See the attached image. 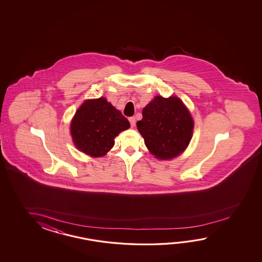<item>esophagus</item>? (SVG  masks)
<instances>
[{"label": "esophagus", "mask_w": 262, "mask_h": 262, "mask_svg": "<svg viewBox=\"0 0 262 262\" xmlns=\"http://www.w3.org/2000/svg\"><path fill=\"white\" fill-rule=\"evenodd\" d=\"M130 124H131V127H134L136 125V119L135 117H130L128 119Z\"/></svg>", "instance_id": "esophagus-1"}]
</instances>
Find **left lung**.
I'll use <instances>...</instances> for the list:
<instances>
[{"mask_svg":"<svg viewBox=\"0 0 262 262\" xmlns=\"http://www.w3.org/2000/svg\"><path fill=\"white\" fill-rule=\"evenodd\" d=\"M137 123L150 152L159 159H171L189 143L194 122L184 103L176 96H156L145 106Z\"/></svg>","mask_w":262,"mask_h":262,"instance_id":"left-lung-1","label":"left lung"}]
</instances>
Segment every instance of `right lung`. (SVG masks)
I'll return each instance as SVG.
<instances>
[{
    "label": "right lung",
    "instance_id": "right-lung-1",
    "mask_svg": "<svg viewBox=\"0 0 262 262\" xmlns=\"http://www.w3.org/2000/svg\"><path fill=\"white\" fill-rule=\"evenodd\" d=\"M129 126L128 120L121 112L100 97L84 102L73 118L70 128L78 150L100 157L113 147L114 138Z\"/></svg>",
    "mask_w": 262,
    "mask_h": 262
}]
</instances>
